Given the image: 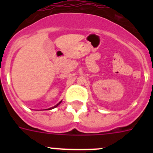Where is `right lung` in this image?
<instances>
[{
	"instance_id": "right-lung-1",
	"label": "right lung",
	"mask_w": 153,
	"mask_h": 153,
	"mask_svg": "<svg viewBox=\"0 0 153 153\" xmlns=\"http://www.w3.org/2000/svg\"><path fill=\"white\" fill-rule=\"evenodd\" d=\"M61 102H62V101H60V102H58V103L56 104V105H55L54 106H53V107H51V108H49V109H54V108H56V106H58V105H60V104L61 103Z\"/></svg>"
}]
</instances>
